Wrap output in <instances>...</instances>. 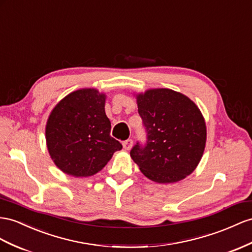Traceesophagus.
I'll return each instance as SVG.
<instances>
[{
  "instance_id": "34e87169",
  "label": "esophagus",
  "mask_w": 252,
  "mask_h": 252,
  "mask_svg": "<svg viewBox=\"0 0 252 252\" xmlns=\"http://www.w3.org/2000/svg\"><path fill=\"white\" fill-rule=\"evenodd\" d=\"M122 146H124V148L126 150H130L131 148H132V146H133V140L132 139H126V140H125L124 143H122Z\"/></svg>"
}]
</instances>
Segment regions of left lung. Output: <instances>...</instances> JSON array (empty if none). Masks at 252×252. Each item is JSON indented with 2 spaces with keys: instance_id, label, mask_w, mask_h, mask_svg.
<instances>
[{
  "instance_id": "obj_1",
  "label": "left lung",
  "mask_w": 252,
  "mask_h": 252,
  "mask_svg": "<svg viewBox=\"0 0 252 252\" xmlns=\"http://www.w3.org/2000/svg\"><path fill=\"white\" fill-rule=\"evenodd\" d=\"M136 99L147 140L132 148L131 158L154 182L183 180L196 169L204 151L201 112L188 96L167 88L149 89Z\"/></svg>"
}]
</instances>
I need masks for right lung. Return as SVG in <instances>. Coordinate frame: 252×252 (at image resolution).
I'll return each instance as SVG.
<instances>
[{
  "instance_id": "right-lung-1",
  "label": "right lung",
  "mask_w": 252,
  "mask_h": 252,
  "mask_svg": "<svg viewBox=\"0 0 252 252\" xmlns=\"http://www.w3.org/2000/svg\"><path fill=\"white\" fill-rule=\"evenodd\" d=\"M104 94L85 88L69 94L51 112L47 146L59 168L72 177L99 172L122 145L111 136Z\"/></svg>"
}]
</instances>
